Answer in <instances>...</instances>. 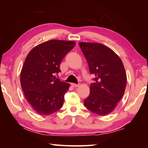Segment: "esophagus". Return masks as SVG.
<instances>
[{"label": "esophagus", "mask_w": 148, "mask_h": 148, "mask_svg": "<svg viewBox=\"0 0 148 148\" xmlns=\"http://www.w3.org/2000/svg\"><path fill=\"white\" fill-rule=\"evenodd\" d=\"M71 85H72V87H78L79 86V84H71Z\"/></svg>", "instance_id": "esophagus-1"}]
</instances>
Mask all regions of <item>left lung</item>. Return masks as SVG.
<instances>
[{
    "label": "left lung",
    "mask_w": 148,
    "mask_h": 148,
    "mask_svg": "<svg viewBox=\"0 0 148 148\" xmlns=\"http://www.w3.org/2000/svg\"><path fill=\"white\" fill-rule=\"evenodd\" d=\"M79 45L90 73L95 76L84 104L92 113L105 116L113 111L123 96L127 85L123 64L113 50L103 44L80 42Z\"/></svg>",
    "instance_id": "left-lung-1"
}]
</instances>
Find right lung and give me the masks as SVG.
Segmentation results:
<instances>
[{"mask_svg": "<svg viewBox=\"0 0 148 148\" xmlns=\"http://www.w3.org/2000/svg\"><path fill=\"white\" fill-rule=\"evenodd\" d=\"M72 41L51 40L34 47L24 62L20 82L25 97L36 113L48 116L61 108L70 84L56 78L60 64L74 48Z\"/></svg>", "mask_w": 148, "mask_h": 148, "instance_id": "1", "label": "right lung"}]
</instances>
